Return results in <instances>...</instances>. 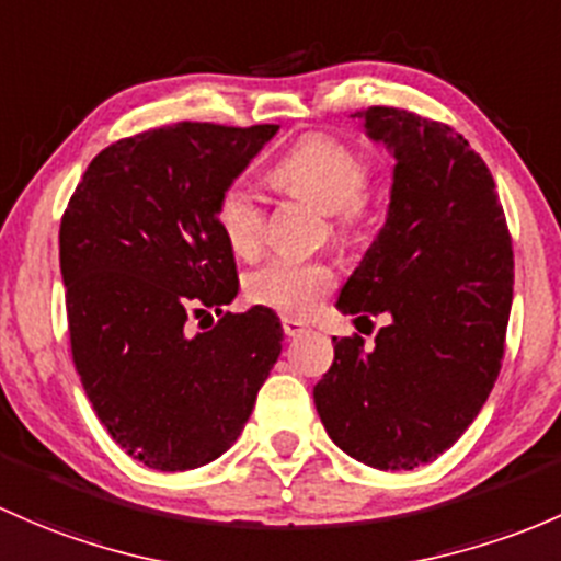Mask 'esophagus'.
Instances as JSON below:
<instances>
[{
    "label": "esophagus",
    "mask_w": 561,
    "mask_h": 561,
    "mask_svg": "<svg viewBox=\"0 0 561 561\" xmlns=\"http://www.w3.org/2000/svg\"><path fill=\"white\" fill-rule=\"evenodd\" d=\"M280 323H283V334H286V337H302V334L308 332V327L297 319H283Z\"/></svg>",
    "instance_id": "obj_1"
}]
</instances>
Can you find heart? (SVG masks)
<instances>
[{
    "label": "heart",
    "instance_id": "obj_1",
    "mask_svg": "<svg viewBox=\"0 0 561 561\" xmlns=\"http://www.w3.org/2000/svg\"><path fill=\"white\" fill-rule=\"evenodd\" d=\"M373 167L348 142L332 135H305L275 161L273 181L283 192L313 202L332 216L337 234H351L365 213V196ZM216 224L224 240L240 256H256L267 232V207L248 181H232L216 202ZM337 283V273L323 259L275 256L248 273L245 297L253 305L283 316L305 319L323 294Z\"/></svg>",
    "mask_w": 561,
    "mask_h": 561
}]
</instances>
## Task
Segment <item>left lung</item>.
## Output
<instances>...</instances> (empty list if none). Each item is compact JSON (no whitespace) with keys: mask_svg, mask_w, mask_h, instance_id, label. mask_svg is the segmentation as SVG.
<instances>
[{"mask_svg":"<svg viewBox=\"0 0 561 561\" xmlns=\"http://www.w3.org/2000/svg\"><path fill=\"white\" fill-rule=\"evenodd\" d=\"M394 153L389 216L337 310L389 316L365 340L332 337L316 383L323 430L378 470H413L451 448L494 389L513 302V242L494 178L448 124L400 107L354 113Z\"/></svg>","mask_w":561,"mask_h":561,"instance_id":"1","label":"left lung"}]
</instances>
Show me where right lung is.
<instances>
[{
    "label": "right lung",
    "mask_w": 561,
    "mask_h": 561,
    "mask_svg": "<svg viewBox=\"0 0 561 561\" xmlns=\"http://www.w3.org/2000/svg\"><path fill=\"white\" fill-rule=\"evenodd\" d=\"M275 131L181 121L124 137L94 156L61 216L75 369L110 437L151 470L227 451L280 356L273 310H221L240 283L216 224L218 196ZM207 309L222 319L194 335Z\"/></svg>",
    "instance_id": "add662e5"
}]
</instances>
